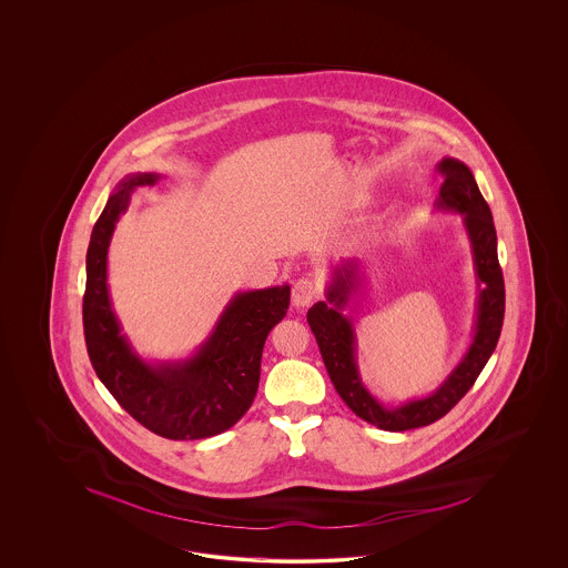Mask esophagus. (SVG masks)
I'll list each match as a JSON object with an SVG mask.
<instances>
[{
    "instance_id": "1",
    "label": "esophagus",
    "mask_w": 568,
    "mask_h": 568,
    "mask_svg": "<svg viewBox=\"0 0 568 568\" xmlns=\"http://www.w3.org/2000/svg\"><path fill=\"white\" fill-rule=\"evenodd\" d=\"M316 285H314V281L308 278V276H302V278H297L295 283H293L292 290V302L295 308H306L312 304V300L316 297Z\"/></svg>"
}]
</instances>
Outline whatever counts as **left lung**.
<instances>
[{
    "label": "left lung",
    "mask_w": 568,
    "mask_h": 568,
    "mask_svg": "<svg viewBox=\"0 0 568 568\" xmlns=\"http://www.w3.org/2000/svg\"><path fill=\"white\" fill-rule=\"evenodd\" d=\"M437 169L446 179L442 183L439 197L435 200V210L463 216L477 278L473 342L446 381L430 396L408 399L399 406H383V402L368 392V387L362 383L356 362V331L344 314L362 285L361 268L354 260H344L333 266L325 292L327 300L316 302L308 310L310 328L316 337L337 394L352 413L383 430L418 429L446 416L481 375L483 366L498 345L504 323L506 293L491 210L483 200L477 181L465 162L444 158Z\"/></svg>",
    "instance_id": "8db88e82"
}]
</instances>
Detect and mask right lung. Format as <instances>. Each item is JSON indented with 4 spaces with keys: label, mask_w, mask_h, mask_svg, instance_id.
I'll use <instances>...</instances> for the list:
<instances>
[{
    "label": "right lung",
    "mask_w": 568,
    "mask_h": 568,
    "mask_svg": "<svg viewBox=\"0 0 568 568\" xmlns=\"http://www.w3.org/2000/svg\"><path fill=\"white\" fill-rule=\"evenodd\" d=\"M162 174H126L110 193L87 250L83 328L98 377L126 413L166 439H204L231 429L258 392L264 342L290 308L292 287L231 297L206 342L185 361H143L122 333L108 290V247L131 193Z\"/></svg>",
    "instance_id": "obj_1"
}]
</instances>
